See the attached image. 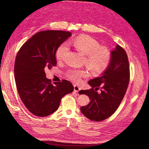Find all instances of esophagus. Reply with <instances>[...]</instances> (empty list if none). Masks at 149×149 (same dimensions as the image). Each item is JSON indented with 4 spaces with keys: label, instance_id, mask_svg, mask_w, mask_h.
Returning <instances> with one entry per match:
<instances>
[{
    "label": "esophagus",
    "instance_id": "esophagus-1",
    "mask_svg": "<svg viewBox=\"0 0 149 149\" xmlns=\"http://www.w3.org/2000/svg\"><path fill=\"white\" fill-rule=\"evenodd\" d=\"M74 91L75 92H78L80 90V88L79 86H78L77 85H74Z\"/></svg>",
    "mask_w": 149,
    "mask_h": 149
}]
</instances>
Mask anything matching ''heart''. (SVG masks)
<instances>
[{
  "label": "heart",
  "instance_id": "b5f03b06",
  "mask_svg": "<svg viewBox=\"0 0 149 149\" xmlns=\"http://www.w3.org/2000/svg\"><path fill=\"white\" fill-rule=\"evenodd\" d=\"M68 43L85 55V63L93 74L98 75L103 72L110 63V51L106 47H101L99 43L91 37L79 36ZM68 50L69 46L66 43L61 44L56 52L57 60L61 61ZM65 74L68 79L75 83H79L83 78L89 76L88 70L86 68H70Z\"/></svg>",
  "mask_w": 149,
  "mask_h": 149
}]
</instances>
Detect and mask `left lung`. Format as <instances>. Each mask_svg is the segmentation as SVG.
I'll use <instances>...</instances> for the list:
<instances>
[{
    "mask_svg": "<svg viewBox=\"0 0 149 149\" xmlns=\"http://www.w3.org/2000/svg\"><path fill=\"white\" fill-rule=\"evenodd\" d=\"M130 80L129 63L127 54L120 45L111 52V60L104 73L92 79L91 89L81 90L91 102L81 106V113L92 121H101L108 118L118 109L126 92ZM100 89V93L97 90Z\"/></svg>",
    "mask_w": 149,
    "mask_h": 149,
    "instance_id": "1",
    "label": "left lung"
}]
</instances>
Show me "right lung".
I'll return each mask as SVG.
<instances>
[{
	"instance_id": "obj_1",
	"label": "right lung",
	"mask_w": 149,
	"mask_h": 149,
	"mask_svg": "<svg viewBox=\"0 0 149 149\" xmlns=\"http://www.w3.org/2000/svg\"><path fill=\"white\" fill-rule=\"evenodd\" d=\"M63 31H43L23 44L14 63V78L20 98L28 110L45 117L56 112L61 98L74 91L70 81L51 83L45 71L56 66L58 46L71 36Z\"/></svg>"
}]
</instances>
